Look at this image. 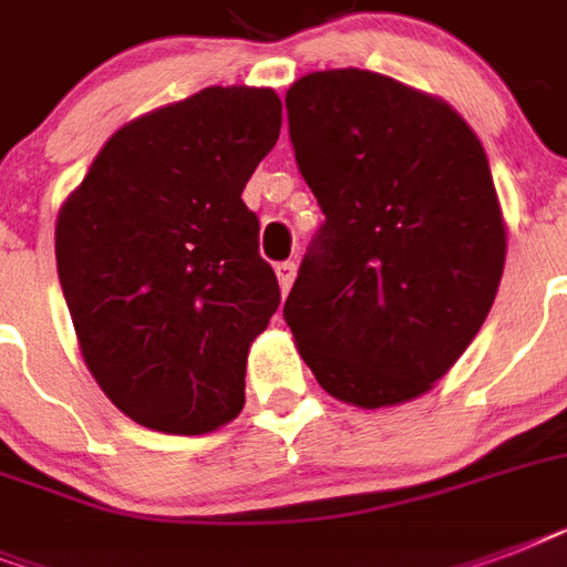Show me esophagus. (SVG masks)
Masks as SVG:
<instances>
[{"mask_svg":"<svg viewBox=\"0 0 567 567\" xmlns=\"http://www.w3.org/2000/svg\"><path fill=\"white\" fill-rule=\"evenodd\" d=\"M293 276H297V265H293V261H282V265H276V279H279V288H282V293L291 291Z\"/></svg>","mask_w":567,"mask_h":567,"instance_id":"34e87169","label":"esophagus"}]
</instances>
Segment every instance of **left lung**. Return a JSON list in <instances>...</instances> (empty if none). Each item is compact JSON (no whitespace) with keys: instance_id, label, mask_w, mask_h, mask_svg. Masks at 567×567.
I'll return each instance as SVG.
<instances>
[{"instance_id":"obj_1","label":"left lung","mask_w":567,"mask_h":567,"mask_svg":"<svg viewBox=\"0 0 567 567\" xmlns=\"http://www.w3.org/2000/svg\"><path fill=\"white\" fill-rule=\"evenodd\" d=\"M285 105L327 214L285 300L293 344L341 403H409L497 297L506 223L483 144L444 100L355 66L302 75Z\"/></svg>"}]
</instances>
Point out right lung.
Here are the masks:
<instances>
[{
	"instance_id": "right-lung-1",
	"label": "right lung",
	"mask_w": 567,
	"mask_h": 567,
	"mask_svg": "<svg viewBox=\"0 0 567 567\" xmlns=\"http://www.w3.org/2000/svg\"><path fill=\"white\" fill-rule=\"evenodd\" d=\"M279 128L274 87H205L120 126L58 212L84 364L146 430L205 435L244 409L279 282L240 194Z\"/></svg>"
}]
</instances>
